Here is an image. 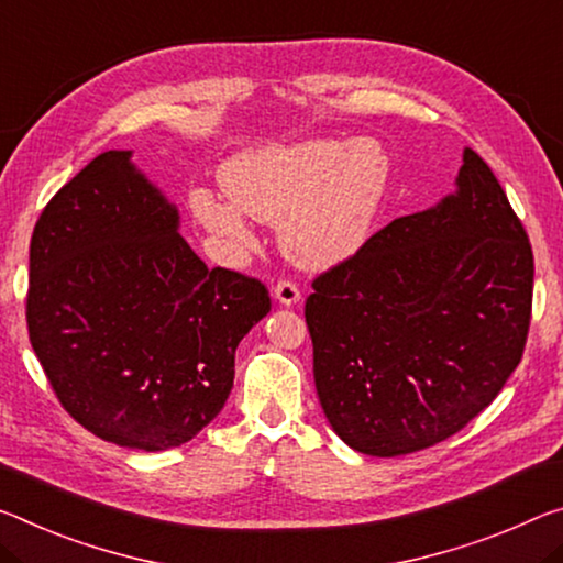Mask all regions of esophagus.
I'll list each match as a JSON object with an SVG mask.
<instances>
[{
    "label": "esophagus",
    "mask_w": 563,
    "mask_h": 563,
    "mask_svg": "<svg viewBox=\"0 0 563 563\" xmlns=\"http://www.w3.org/2000/svg\"><path fill=\"white\" fill-rule=\"evenodd\" d=\"M273 298L278 300L280 306L290 308V306H298V302H300V290H298L292 283L283 280V283H278V285H275V288H273Z\"/></svg>",
    "instance_id": "1"
}]
</instances>
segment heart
<instances>
[{"mask_svg": "<svg viewBox=\"0 0 563 563\" xmlns=\"http://www.w3.org/2000/svg\"><path fill=\"white\" fill-rule=\"evenodd\" d=\"M388 157L373 140H300L228 159L220 183L230 202L192 195V210L235 255L255 250L243 216L278 225L288 261L308 271L341 265L368 243L388 192Z\"/></svg>", "mask_w": 563, "mask_h": 563, "instance_id": "1", "label": "heart"}]
</instances>
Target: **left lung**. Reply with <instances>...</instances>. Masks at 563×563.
I'll return each instance as SVG.
<instances>
[{"label":"left lung","instance_id":"obj_1","mask_svg":"<svg viewBox=\"0 0 563 563\" xmlns=\"http://www.w3.org/2000/svg\"><path fill=\"white\" fill-rule=\"evenodd\" d=\"M313 290L306 320L330 428L365 456H404L461 431L516 371L533 253L466 147L456 190L390 222Z\"/></svg>","mask_w":563,"mask_h":563}]
</instances>
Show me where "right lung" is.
<instances>
[{
	"instance_id": "obj_1",
	"label": "right lung",
	"mask_w": 563,
	"mask_h": 563,
	"mask_svg": "<svg viewBox=\"0 0 563 563\" xmlns=\"http://www.w3.org/2000/svg\"><path fill=\"white\" fill-rule=\"evenodd\" d=\"M30 280V341L59 404L140 451L183 445L220 413L238 343L271 313L263 283L195 255L132 150L97 155L49 200Z\"/></svg>"
}]
</instances>
